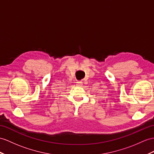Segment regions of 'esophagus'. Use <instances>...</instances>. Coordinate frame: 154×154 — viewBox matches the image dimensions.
Listing matches in <instances>:
<instances>
[{"mask_svg": "<svg viewBox=\"0 0 154 154\" xmlns=\"http://www.w3.org/2000/svg\"><path fill=\"white\" fill-rule=\"evenodd\" d=\"M76 84L78 85H82V84H83V83H82V82L81 81H77L76 82Z\"/></svg>", "mask_w": 154, "mask_h": 154, "instance_id": "esophagus-1", "label": "esophagus"}]
</instances>
